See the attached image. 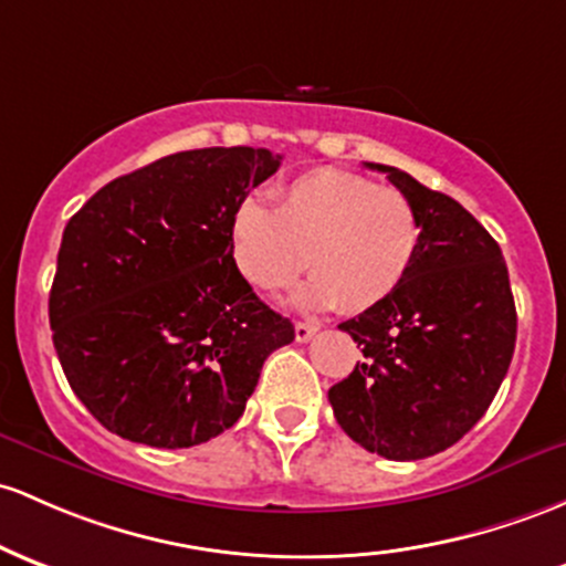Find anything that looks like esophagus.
I'll list each match as a JSON object with an SVG mask.
<instances>
[{
	"instance_id": "obj_1",
	"label": "esophagus",
	"mask_w": 566,
	"mask_h": 566,
	"mask_svg": "<svg viewBox=\"0 0 566 566\" xmlns=\"http://www.w3.org/2000/svg\"><path fill=\"white\" fill-rule=\"evenodd\" d=\"M316 331H319V325H316V322H295V338L301 340V344L312 340Z\"/></svg>"
}]
</instances>
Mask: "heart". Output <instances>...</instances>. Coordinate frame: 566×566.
<instances>
[{"instance_id":"b5f03b06","label":"heart","mask_w":566,"mask_h":566,"mask_svg":"<svg viewBox=\"0 0 566 566\" xmlns=\"http://www.w3.org/2000/svg\"><path fill=\"white\" fill-rule=\"evenodd\" d=\"M421 220L402 190L363 174L314 169L284 185L276 207L244 198L231 217V247L252 287L273 293L297 273H314L301 301L314 308L338 303L359 314L395 295L411 273Z\"/></svg>"}]
</instances>
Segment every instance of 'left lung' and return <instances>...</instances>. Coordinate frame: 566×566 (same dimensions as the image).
<instances>
[{
  "label": "left lung",
  "instance_id": "left-lung-1",
  "mask_svg": "<svg viewBox=\"0 0 566 566\" xmlns=\"http://www.w3.org/2000/svg\"><path fill=\"white\" fill-rule=\"evenodd\" d=\"M365 166L411 198L421 244L395 295L338 325L365 359L327 400L354 443L411 462L454 446L492 406L513 359L515 303L500 244L462 203L395 166Z\"/></svg>",
  "mask_w": 566,
  "mask_h": 566
}]
</instances>
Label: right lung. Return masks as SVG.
<instances>
[{
  "instance_id": "1",
  "label": "right lung",
  "mask_w": 566,
  "mask_h": 566,
  "mask_svg": "<svg viewBox=\"0 0 566 566\" xmlns=\"http://www.w3.org/2000/svg\"><path fill=\"white\" fill-rule=\"evenodd\" d=\"M282 155L174 153L112 179L66 222L51 290L66 381L109 432L190 449L239 421L295 338L235 269L231 217Z\"/></svg>"
}]
</instances>
